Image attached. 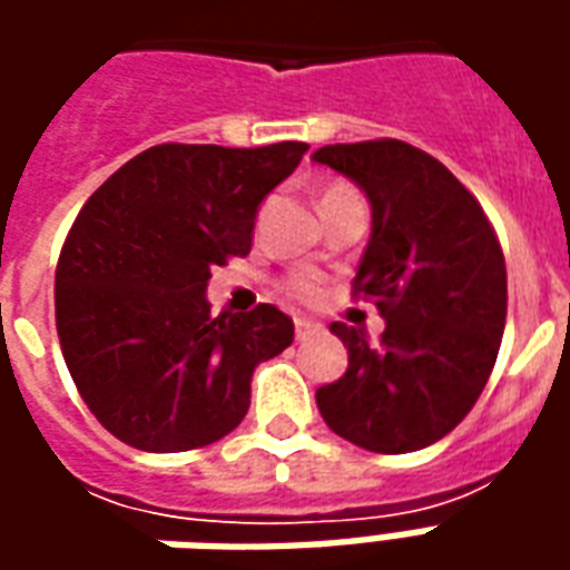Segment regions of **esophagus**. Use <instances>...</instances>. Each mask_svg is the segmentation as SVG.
<instances>
[{
    "label": "esophagus",
    "instance_id": "esophagus-1",
    "mask_svg": "<svg viewBox=\"0 0 570 570\" xmlns=\"http://www.w3.org/2000/svg\"><path fill=\"white\" fill-rule=\"evenodd\" d=\"M317 333H321V323L308 321V317H296V342H305V338Z\"/></svg>",
    "mask_w": 570,
    "mask_h": 570
}]
</instances>
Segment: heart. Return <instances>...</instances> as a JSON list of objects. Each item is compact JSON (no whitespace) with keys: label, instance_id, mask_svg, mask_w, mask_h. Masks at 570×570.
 Wrapping results in <instances>:
<instances>
[{"label":"heart","instance_id":"1","mask_svg":"<svg viewBox=\"0 0 570 570\" xmlns=\"http://www.w3.org/2000/svg\"><path fill=\"white\" fill-rule=\"evenodd\" d=\"M342 195H357V191L347 186V183H333V186L323 188L321 204H323V200L342 198ZM284 289L293 298H298V302H317V298H321V281H317L314 274H305V272L293 274V277H286Z\"/></svg>","mask_w":570,"mask_h":570}]
</instances>
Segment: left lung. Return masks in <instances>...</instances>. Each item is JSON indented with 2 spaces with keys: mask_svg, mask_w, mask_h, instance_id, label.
Returning <instances> with one entry per match:
<instances>
[{
  "mask_svg": "<svg viewBox=\"0 0 570 570\" xmlns=\"http://www.w3.org/2000/svg\"><path fill=\"white\" fill-rule=\"evenodd\" d=\"M311 158L370 198L354 293L384 317L379 345L357 326H330L345 342L347 370L317 391V409L360 449L419 452L464 421L494 370L507 321L501 244L452 170L409 142H335Z\"/></svg>",
  "mask_w": 570,
  "mask_h": 570,
  "instance_id": "8db88e82",
  "label": "left lung"
}]
</instances>
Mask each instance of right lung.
<instances>
[{
	"label": "right lung",
	"mask_w": 570,
	"mask_h": 570,
	"mask_svg": "<svg viewBox=\"0 0 570 570\" xmlns=\"http://www.w3.org/2000/svg\"><path fill=\"white\" fill-rule=\"evenodd\" d=\"M308 142L259 149L164 142L85 200L55 277L63 360L97 421L140 452L223 440L262 360L293 345L274 305L213 317V265L247 256L265 195Z\"/></svg>",
	"instance_id": "add662e5"
}]
</instances>
